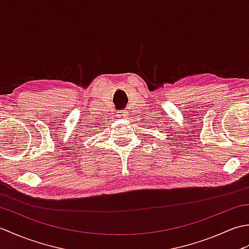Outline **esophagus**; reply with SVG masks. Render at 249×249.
Listing matches in <instances>:
<instances>
[{
    "label": "esophagus",
    "mask_w": 249,
    "mask_h": 249,
    "mask_svg": "<svg viewBox=\"0 0 249 249\" xmlns=\"http://www.w3.org/2000/svg\"><path fill=\"white\" fill-rule=\"evenodd\" d=\"M127 115H128V114H127V112H126V111H122V112H120V113L118 114V118L121 119V120H126V119L128 118Z\"/></svg>",
    "instance_id": "obj_1"
}]
</instances>
